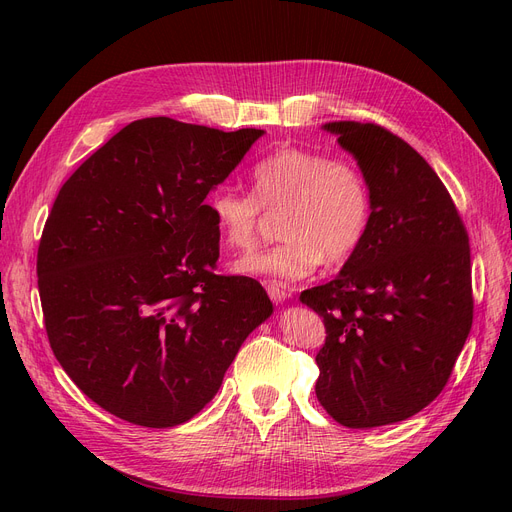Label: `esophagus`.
Instances as JSON below:
<instances>
[{"label": "esophagus", "mask_w": 512, "mask_h": 512, "mask_svg": "<svg viewBox=\"0 0 512 512\" xmlns=\"http://www.w3.org/2000/svg\"><path fill=\"white\" fill-rule=\"evenodd\" d=\"M267 294H270V299L278 305V303H284L288 297H290V288L282 286V284H267Z\"/></svg>", "instance_id": "34e87169"}]
</instances>
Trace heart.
<instances>
[{"instance_id":"heart-1","label":"heart","mask_w":512,"mask_h":512,"mask_svg":"<svg viewBox=\"0 0 512 512\" xmlns=\"http://www.w3.org/2000/svg\"><path fill=\"white\" fill-rule=\"evenodd\" d=\"M207 209L230 251L249 253L263 232V211L280 213V245L236 263V272L276 284L305 278L321 259L351 257L365 238L371 193L363 170L348 157L278 147L251 170V193L232 186L213 191Z\"/></svg>"}]
</instances>
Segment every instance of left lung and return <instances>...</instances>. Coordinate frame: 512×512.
Listing matches in <instances>:
<instances>
[{
	"label": "left lung",
	"instance_id": "obj_1",
	"mask_svg": "<svg viewBox=\"0 0 512 512\" xmlns=\"http://www.w3.org/2000/svg\"><path fill=\"white\" fill-rule=\"evenodd\" d=\"M363 170L371 215L340 274L301 292L321 315L319 405L361 429L405 421L446 386L473 324L469 234L432 166L388 128L330 122Z\"/></svg>",
	"mask_w": 512,
	"mask_h": 512
}]
</instances>
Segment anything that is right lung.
Instances as JSON below:
<instances>
[{
  "label": "right lung",
  "instance_id": "right-lung-1",
  "mask_svg": "<svg viewBox=\"0 0 512 512\" xmlns=\"http://www.w3.org/2000/svg\"><path fill=\"white\" fill-rule=\"evenodd\" d=\"M261 134L134 120L60 188L37 253L45 330L107 413L157 429L193 419L272 315L257 280L215 274L205 205Z\"/></svg>",
  "mask_w": 512,
  "mask_h": 512
}]
</instances>
